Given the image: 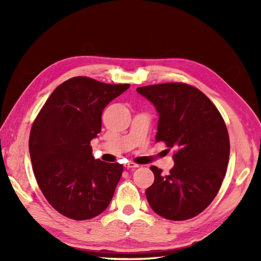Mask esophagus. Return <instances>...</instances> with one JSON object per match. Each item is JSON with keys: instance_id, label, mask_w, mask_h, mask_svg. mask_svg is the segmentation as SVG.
<instances>
[{"instance_id": "esophagus-1", "label": "esophagus", "mask_w": 261, "mask_h": 261, "mask_svg": "<svg viewBox=\"0 0 261 261\" xmlns=\"http://www.w3.org/2000/svg\"><path fill=\"white\" fill-rule=\"evenodd\" d=\"M125 168H127V169H131V168H138L139 166L137 165V163H134V162H127L125 163Z\"/></svg>"}]
</instances>
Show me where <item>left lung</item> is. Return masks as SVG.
<instances>
[{"label": "left lung", "instance_id": "1", "mask_svg": "<svg viewBox=\"0 0 261 261\" xmlns=\"http://www.w3.org/2000/svg\"><path fill=\"white\" fill-rule=\"evenodd\" d=\"M137 92L156 109V143L177 149L168 175L151 167L154 183L146 190L148 204L165 219H191L213 201L226 175L230 153L226 123L213 102L187 84H159Z\"/></svg>", "mask_w": 261, "mask_h": 261}]
</instances>
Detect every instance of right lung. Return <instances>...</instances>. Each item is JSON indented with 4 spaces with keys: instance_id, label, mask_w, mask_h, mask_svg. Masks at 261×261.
Returning a JSON list of instances; mask_svg holds the SVG:
<instances>
[{
    "instance_id": "add662e5",
    "label": "right lung",
    "mask_w": 261,
    "mask_h": 261,
    "mask_svg": "<svg viewBox=\"0 0 261 261\" xmlns=\"http://www.w3.org/2000/svg\"><path fill=\"white\" fill-rule=\"evenodd\" d=\"M129 87L70 78L35 118L29 140L35 178L48 202L69 219L94 218L112 200L123 166L94 159L91 140L100 134L106 106Z\"/></svg>"
}]
</instances>
